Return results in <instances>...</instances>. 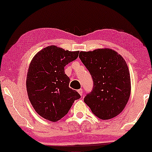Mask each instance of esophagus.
I'll list each match as a JSON object with an SVG mask.
<instances>
[{"label": "esophagus", "mask_w": 152, "mask_h": 152, "mask_svg": "<svg viewBox=\"0 0 152 152\" xmlns=\"http://www.w3.org/2000/svg\"><path fill=\"white\" fill-rule=\"evenodd\" d=\"M77 92H78L79 93H80V95H81V96H82V94H83V89H82V88L79 89V90L77 91Z\"/></svg>", "instance_id": "1"}]
</instances>
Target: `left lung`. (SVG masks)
<instances>
[{"instance_id": "left-lung-1", "label": "left lung", "mask_w": 152, "mask_h": 152, "mask_svg": "<svg viewBox=\"0 0 152 152\" xmlns=\"http://www.w3.org/2000/svg\"><path fill=\"white\" fill-rule=\"evenodd\" d=\"M79 57L93 81V90L84 97V102L102 120L119 115L131 93L130 74L125 60L108 48L81 51Z\"/></svg>"}]
</instances>
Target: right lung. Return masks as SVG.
<instances>
[{"label":"right lung","mask_w":152,"mask_h":152,"mask_svg":"<svg viewBox=\"0 0 152 152\" xmlns=\"http://www.w3.org/2000/svg\"><path fill=\"white\" fill-rule=\"evenodd\" d=\"M79 51L48 46L33 57L27 74L26 88L33 108L39 115L57 122L68 113L80 95L69 87L64 67L78 57Z\"/></svg>","instance_id":"1"}]
</instances>
